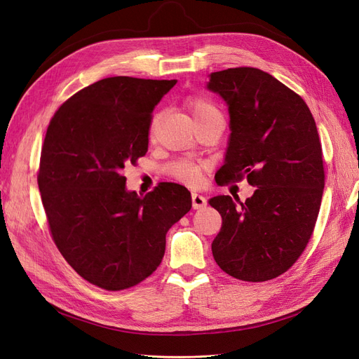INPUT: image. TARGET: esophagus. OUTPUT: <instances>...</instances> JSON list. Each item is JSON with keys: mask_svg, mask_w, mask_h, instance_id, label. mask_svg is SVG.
Wrapping results in <instances>:
<instances>
[{"mask_svg": "<svg viewBox=\"0 0 359 359\" xmlns=\"http://www.w3.org/2000/svg\"><path fill=\"white\" fill-rule=\"evenodd\" d=\"M191 202H193V208L194 210H201L206 205V198L202 196V194L198 193H193L191 194Z\"/></svg>", "mask_w": 359, "mask_h": 359, "instance_id": "1", "label": "esophagus"}]
</instances>
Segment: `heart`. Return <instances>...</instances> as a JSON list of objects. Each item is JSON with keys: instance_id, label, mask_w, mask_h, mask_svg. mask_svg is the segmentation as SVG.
Masks as SVG:
<instances>
[{"instance_id": "b5f03b06", "label": "heart", "mask_w": 359, "mask_h": 359, "mask_svg": "<svg viewBox=\"0 0 359 359\" xmlns=\"http://www.w3.org/2000/svg\"><path fill=\"white\" fill-rule=\"evenodd\" d=\"M187 107L191 112L196 124L208 116L220 115V111L217 109V106L210 99H206V97H202V95L190 97V99L187 100ZM157 118H158V115H156L153 118L151 128H154V126L157 123ZM166 172L173 180H177L184 184H189V186H196V184H199L202 180L203 163L181 158V160H175V161L169 163V165L166 166Z\"/></svg>"}]
</instances>
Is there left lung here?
Returning a JSON list of instances; mask_svg holds the SVG:
<instances>
[{
  "instance_id": "left-lung-1",
  "label": "left lung",
  "mask_w": 359,
  "mask_h": 359,
  "mask_svg": "<svg viewBox=\"0 0 359 359\" xmlns=\"http://www.w3.org/2000/svg\"><path fill=\"white\" fill-rule=\"evenodd\" d=\"M208 88L229 106L232 130L215 181L256 187L241 206L231 196L208 201L223 220L212 256L238 280L276 278L302 255L318 220L325 169L316 123L301 95L255 67L214 72Z\"/></svg>"
}]
</instances>
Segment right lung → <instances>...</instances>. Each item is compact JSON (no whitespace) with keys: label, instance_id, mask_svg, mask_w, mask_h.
Segmentation results:
<instances>
[{"label":"right lung","instance_id":"1","mask_svg":"<svg viewBox=\"0 0 359 359\" xmlns=\"http://www.w3.org/2000/svg\"><path fill=\"white\" fill-rule=\"evenodd\" d=\"M177 81L106 78L73 94L52 116L37 173L52 240L69 265L106 290L154 273L166 233L191 208L190 191L160 182L126 190L124 166L148 151L156 104Z\"/></svg>","mask_w":359,"mask_h":359}]
</instances>
